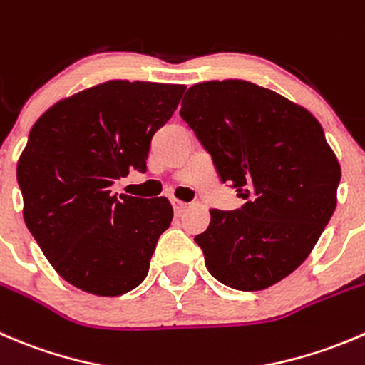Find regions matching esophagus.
Listing matches in <instances>:
<instances>
[{
  "instance_id": "34e87169",
  "label": "esophagus",
  "mask_w": 365,
  "mask_h": 365,
  "mask_svg": "<svg viewBox=\"0 0 365 365\" xmlns=\"http://www.w3.org/2000/svg\"><path fill=\"white\" fill-rule=\"evenodd\" d=\"M171 203H173V208H175L176 214H182V212L187 208V203H183V201H180V200H171Z\"/></svg>"
}]
</instances>
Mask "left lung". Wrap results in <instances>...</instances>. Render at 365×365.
Returning a JSON list of instances; mask_svg holds the SVG:
<instances>
[{"label":"left lung","instance_id":"8db88e82","mask_svg":"<svg viewBox=\"0 0 365 365\" xmlns=\"http://www.w3.org/2000/svg\"><path fill=\"white\" fill-rule=\"evenodd\" d=\"M180 115L210 153L237 210H210L194 237L215 280L262 291L305 262L337 205L341 165L317 119L274 91L244 80L205 81Z\"/></svg>","mask_w":365,"mask_h":365}]
</instances>
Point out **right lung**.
Here are the masks:
<instances>
[{"instance_id":"obj_1","label":"right lung","mask_w":365,"mask_h":365,"mask_svg":"<svg viewBox=\"0 0 365 365\" xmlns=\"http://www.w3.org/2000/svg\"><path fill=\"white\" fill-rule=\"evenodd\" d=\"M185 85L112 80L58 101L38 118L17 162L24 222L60 277L96 296H121L150 271L169 228L165 197L112 194L146 171L155 132Z\"/></svg>"}]
</instances>
